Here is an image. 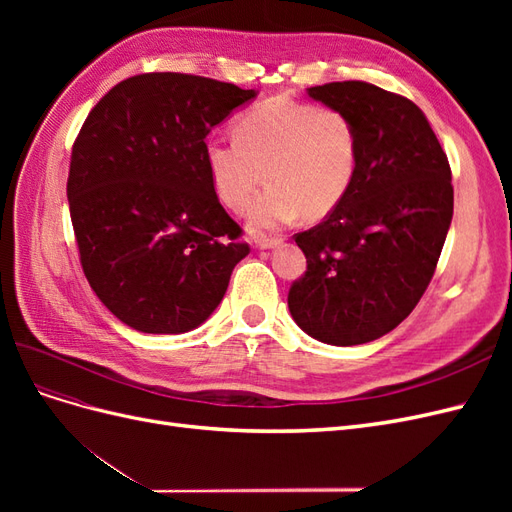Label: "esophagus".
<instances>
[{"mask_svg":"<svg viewBox=\"0 0 512 512\" xmlns=\"http://www.w3.org/2000/svg\"><path fill=\"white\" fill-rule=\"evenodd\" d=\"M282 243H284L282 239H258L256 247H258V250H273V247L282 245Z\"/></svg>","mask_w":512,"mask_h":512,"instance_id":"1","label":"esophagus"}]
</instances>
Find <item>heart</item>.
Listing matches in <instances>:
<instances>
[{"instance_id": "heart-1", "label": "heart", "mask_w": 512, "mask_h": 512, "mask_svg": "<svg viewBox=\"0 0 512 512\" xmlns=\"http://www.w3.org/2000/svg\"><path fill=\"white\" fill-rule=\"evenodd\" d=\"M359 134L333 106L269 98L237 119V136H211L205 166L215 196L243 211L262 179L269 188L247 213L254 232L277 230L303 215L318 222L352 190L359 173Z\"/></svg>"}]
</instances>
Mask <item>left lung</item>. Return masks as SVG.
Segmentation results:
<instances>
[{
	"instance_id": "1",
	"label": "left lung",
	"mask_w": 512,
	"mask_h": 512,
	"mask_svg": "<svg viewBox=\"0 0 512 512\" xmlns=\"http://www.w3.org/2000/svg\"><path fill=\"white\" fill-rule=\"evenodd\" d=\"M359 134V173L322 224L294 241L307 271L288 292L301 331L329 346L367 344L410 316L453 220L451 166L425 113L361 81L309 87Z\"/></svg>"
}]
</instances>
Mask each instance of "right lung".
Wrapping results in <instances>:
<instances>
[{
	"mask_svg": "<svg viewBox=\"0 0 512 512\" xmlns=\"http://www.w3.org/2000/svg\"><path fill=\"white\" fill-rule=\"evenodd\" d=\"M256 89L179 72L121 81L76 136L68 203L98 299L141 333L200 327L250 247L213 192L205 138Z\"/></svg>",
	"mask_w": 512,
	"mask_h": 512,
	"instance_id": "add662e5",
	"label": "right lung"
}]
</instances>
